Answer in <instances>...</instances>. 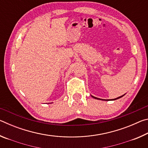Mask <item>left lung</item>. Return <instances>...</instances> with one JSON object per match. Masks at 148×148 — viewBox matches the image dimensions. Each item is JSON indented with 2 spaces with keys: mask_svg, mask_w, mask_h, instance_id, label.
<instances>
[{
  "mask_svg": "<svg viewBox=\"0 0 148 148\" xmlns=\"http://www.w3.org/2000/svg\"><path fill=\"white\" fill-rule=\"evenodd\" d=\"M125 95V94H124L123 95H122V96H120V97H117V98L114 99H101L97 98V97H94V96H92V95H91V97H92V98H94V99H98V100H101V101H115V100H116V99H120V98H121V97H123Z\"/></svg>",
  "mask_w": 148,
  "mask_h": 148,
  "instance_id": "1",
  "label": "left lung"
}]
</instances>
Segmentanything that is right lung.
<instances>
[{
    "mask_svg": "<svg viewBox=\"0 0 148 148\" xmlns=\"http://www.w3.org/2000/svg\"><path fill=\"white\" fill-rule=\"evenodd\" d=\"M51 103H52V102H51Z\"/></svg>",
    "mask_w": 148,
    "mask_h": 148,
    "instance_id": "right-lung-1",
    "label": "right lung"
}]
</instances>
